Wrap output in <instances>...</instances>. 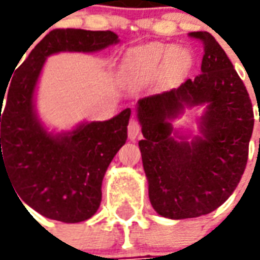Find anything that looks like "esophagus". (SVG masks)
I'll list each match as a JSON object with an SVG mask.
<instances>
[{
  "label": "esophagus",
  "instance_id": "34e87169",
  "mask_svg": "<svg viewBox=\"0 0 260 260\" xmlns=\"http://www.w3.org/2000/svg\"><path fill=\"white\" fill-rule=\"evenodd\" d=\"M139 134H141V125L135 118H132L129 121V125H128V136H129L131 141H135Z\"/></svg>",
  "mask_w": 260,
  "mask_h": 260
}]
</instances>
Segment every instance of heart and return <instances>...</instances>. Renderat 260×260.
<instances>
[{
    "mask_svg": "<svg viewBox=\"0 0 260 260\" xmlns=\"http://www.w3.org/2000/svg\"><path fill=\"white\" fill-rule=\"evenodd\" d=\"M169 64L171 71L184 72L192 64L191 53L171 44L153 43L132 50L125 61V74L129 79H138L153 74L160 67Z\"/></svg>",
    "mask_w": 260,
    "mask_h": 260,
    "instance_id": "1",
    "label": "heart"
}]
</instances>
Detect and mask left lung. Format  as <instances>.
<instances>
[{"mask_svg": "<svg viewBox=\"0 0 260 260\" xmlns=\"http://www.w3.org/2000/svg\"><path fill=\"white\" fill-rule=\"evenodd\" d=\"M191 37L205 47L202 74L136 104L149 199L173 220L199 217L229 199L244 174L253 131L251 99L227 54L207 31ZM193 107H205L200 135L175 130L172 121Z\"/></svg>", "mask_w": 260, "mask_h": 260, "instance_id": "obj_1", "label": "left lung"}]
</instances>
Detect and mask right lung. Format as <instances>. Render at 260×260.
I'll return each instance as SVG.
<instances>
[{"label": "right lung", "instance_id": "right-lung-1", "mask_svg": "<svg viewBox=\"0 0 260 260\" xmlns=\"http://www.w3.org/2000/svg\"><path fill=\"white\" fill-rule=\"evenodd\" d=\"M118 42L110 30H51L22 62L9 89L0 91V174L3 169L20 202L46 217L79 223L97 212L104 174L128 138L131 108L107 121H85L74 129L51 132L36 111L43 67L53 54L97 53Z\"/></svg>", "mask_w": 260, "mask_h": 260}]
</instances>
